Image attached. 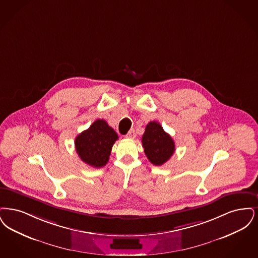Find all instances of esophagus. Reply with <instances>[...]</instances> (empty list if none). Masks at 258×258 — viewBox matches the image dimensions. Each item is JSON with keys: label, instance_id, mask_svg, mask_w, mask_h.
<instances>
[{"label": "esophagus", "instance_id": "esophagus-1", "mask_svg": "<svg viewBox=\"0 0 258 258\" xmlns=\"http://www.w3.org/2000/svg\"><path fill=\"white\" fill-rule=\"evenodd\" d=\"M136 136H137V135H136L134 129H131V130L128 132V134L126 135V138H128V139H135Z\"/></svg>", "mask_w": 258, "mask_h": 258}]
</instances>
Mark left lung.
Listing matches in <instances>:
<instances>
[{"instance_id": "obj_1", "label": "left lung", "mask_w": 258, "mask_h": 258, "mask_svg": "<svg viewBox=\"0 0 258 258\" xmlns=\"http://www.w3.org/2000/svg\"><path fill=\"white\" fill-rule=\"evenodd\" d=\"M142 144L146 157L155 166L164 165L173 155L175 150L173 140L157 121H150L146 125Z\"/></svg>"}]
</instances>
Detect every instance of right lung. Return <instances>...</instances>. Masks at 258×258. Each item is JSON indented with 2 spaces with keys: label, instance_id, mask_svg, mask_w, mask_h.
<instances>
[{
  "label": "right lung",
  "instance_id": "obj_1",
  "mask_svg": "<svg viewBox=\"0 0 258 258\" xmlns=\"http://www.w3.org/2000/svg\"><path fill=\"white\" fill-rule=\"evenodd\" d=\"M118 136L103 119H97L89 129L75 139V148L80 159L93 168L104 167L111 155Z\"/></svg>",
  "mask_w": 258,
  "mask_h": 258
}]
</instances>
